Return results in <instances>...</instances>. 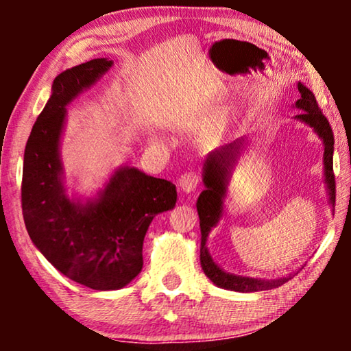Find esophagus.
<instances>
[{
  "label": "esophagus",
  "mask_w": 351,
  "mask_h": 351,
  "mask_svg": "<svg viewBox=\"0 0 351 351\" xmlns=\"http://www.w3.org/2000/svg\"><path fill=\"white\" fill-rule=\"evenodd\" d=\"M198 184H199V176L196 174L195 171L184 172L179 179V186L185 191V193H190V191L196 190Z\"/></svg>",
  "instance_id": "esophagus-1"
}]
</instances>
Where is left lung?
Listing matches in <instances>:
<instances>
[{
    "label": "left lung",
    "instance_id": "obj_1",
    "mask_svg": "<svg viewBox=\"0 0 351 351\" xmlns=\"http://www.w3.org/2000/svg\"><path fill=\"white\" fill-rule=\"evenodd\" d=\"M300 93V99L295 102V107L300 108V114H295L297 119L308 124L315 129V132L323 138L324 142V176L326 184H328L330 204H335V177L332 167V153H334V134L332 128L324 117L321 108L316 102L315 94L304 84H297ZM244 138H238L228 145H223L219 150L210 153L204 165V185L206 190L199 195L196 209L199 215V227H201V247H199V261L201 267L206 273V276L214 282L215 286L223 287V289L238 291V292H257L268 291L273 287H278L289 280V278H281V280H256V278L246 276H234L230 273L220 270L219 265H215L213 257L209 256L206 241L210 228L219 222L222 217L223 210V198L227 191L228 174L232 169L233 162L237 161V156L241 150Z\"/></svg>",
    "mask_w": 351,
    "mask_h": 351
}]
</instances>
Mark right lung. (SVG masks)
I'll return each instance as SVG.
<instances>
[{"label":"right lung","mask_w":351,"mask_h":351,"mask_svg":"<svg viewBox=\"0 0 351 351\" xmlns=\"http://www.w3.org/2000/svg\"><path fill=\"white\" fill-rule=\"evenodd\" d=\"M112 64L94 59L57 76L27 141L22 172V214L33 244L66 278L95 291L121 289L141 273L153 217L177 201L172 182L136 167L114 172L95 201L80 204L65 195L59 160L65 107Z\"/></svg>","instance_id":"obj_1"}]
</instances>
